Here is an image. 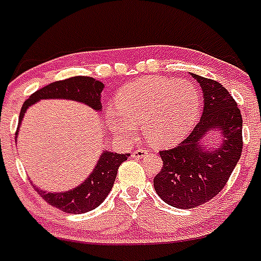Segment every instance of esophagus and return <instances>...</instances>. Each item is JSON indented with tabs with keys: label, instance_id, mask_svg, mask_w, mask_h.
Masks as SVG:
<instances>
[{
	"label": "esophagus",
	"instance_id": "esophagus-1",
	"mask_svg": "<svg viewBox=\"0 0 261 261\" xmlns=\"http://www.w3.org/2000/svg\"><path fill=\"white\" fill-rule=\"evenodd\" d=\"M148 151L146 150V148H138V150L134 151V154H133V156L134 158H143L144 155H147Z\"/></svg>",
	"mask_w": 261,
	"mask_h": 261
}]
</instances>
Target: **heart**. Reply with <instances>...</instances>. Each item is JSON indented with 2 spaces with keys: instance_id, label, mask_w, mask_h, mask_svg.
I'll list each match as a JSON object with an SVG mask.
<instances>
[{
  "instance_id": "heart-1",
  "label": "heart",
  "mask_w": 261,
  "mask_h": 261,
  "mask_svg": "<svg viewBox=\"0 0 261 261\" xmlns=\"http://www.w3.org/2000/svg\"><path fill=\"white\" fill-rule=\"evenodd\" d=\"M200 111V94L190 81L147 76L128 83L117 95V111H107V123L120 138H131L141 124L155 147H172L190 134Z\"/></svg>"
}]
</instances>
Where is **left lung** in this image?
I'll list each match as a JSON object with an SVG mask.
<instances>
[{
    "label": "left lung",
    "instance_id": "left-lung-1",
    "mask_svg": "<svg viewBox=\"0 0 261 261\" xmlns=\"http://www.w3.org/2000/svg\"><path fill=\"white\" fill-rule=\"evenodd\" d=\"M200 83L204 109L191 134L174 148L159 151L163 167L154 178L156 194L176 208H195L215 198L227 185L243 151V119L228 90L192 74ZM220 130L218 149L204 147L205 135Z\"/></svg>",
    "mask_w": 261,
    "mask_h": 261
}]
</instances>
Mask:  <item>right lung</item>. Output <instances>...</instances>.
I'll use <instances>...</instances> for the list:
<instances>
[{
    "mask_svg": "<svg viewBox=\"0 0 261 261\" xmlns=\"http://www.w3.org/2000/svg\"><path fill=\"white\" fill-rule=\"evenodd\" d=\"M103 83L95 81L91 76H71L67 80L57 81L47 86L39 89L33 93L28 99L23 102L21 113H19L18 122L21 123L28 107L34 105L41 99H70L82 102L94 110H100V93L103 90ZM19 128V126H18ZM18 128L15 135L18 134ZM128 154H117L105 151L100 155L94 171L90 174L89 178L83 181L82 185L66 192H46L38 190L37 192L41 198L49 203L50 205L58 210H62L67 214H83L91 210L97 208L98 205L105 200L109 192L114 186L117 178L118 168L127 158Z\"/></svg>",
    "mask_w": 261,
    "mask_h": 261,
    "instance_id": "add662e5",
    "label": "right lung"
}]
</instances>
